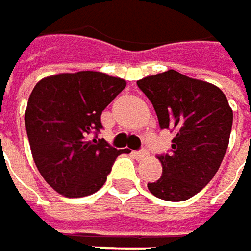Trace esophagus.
I'll use <instances>...</instances> for the list:
<instances>
[{
    "mask_svg": "<svg viewBox=\"0 0 251 251\" xmlns=\"http://www.w3.org/2000/svg\"><path fill=\"white\" fill-rule=\"evenodd\" d=\"M135 158H146L147 155H149V152L146 151V150H140V151H134Z\"/></svg>",
    "mask_w": 251,
    "mask_h": 251,
    "instance_id": "34e87169",
    "label": "esophagus"
}]
</instances>
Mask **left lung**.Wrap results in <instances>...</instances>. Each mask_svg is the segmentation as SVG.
I'll list each match as a JSON object with an SVG mask.
<instances>
[{
	"instance_id": "left-lung-1",
	"label": "left lung",
	"mask_w": 251,
	"mask_h": 251,
	"mask_svg": "<svg viewBox=\"0 0 251 251\" xmlns=\"http://www.w3.org/2000/svg\"><path fill=\"white\" fill-rule=\"evenodd\" d=\"M137 85L151 101L160 127L176 131L170 154L158 157L161 177L147 187L167 201L188 200L206 187L223 161L233 110L219 87L174 70L141 78Z\"/></svg>"
}]
</instances>
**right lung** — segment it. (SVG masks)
Wrapping results in <instances>:
<instances>
[{"mask_svg": "<svg viewBox=\"0 0 251 251\" xmlns=\"http://www.w3.org/2000/svg\"><path fill=\"white\" fill-rule=\"evenodd\" d=\"M123 78L99 71L61 73L37 82L25 110L34 163L65 197H85L104 186L117 150L99 133L102 110L126 88Z\"/></svg>", "mask_w": 251, "mask_h": 251, "instance_id": "right-lung-1", "label": "right lung"}]
</instances>
